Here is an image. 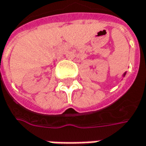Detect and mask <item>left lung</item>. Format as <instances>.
Masks as SVG:
<instances>
[{"instance_id":"1","label":"left lung","mask_w":146,"mask_h":146,"mask_svg":"<svg viewBox=\"0 0 146 146\" xmlns=\"http://www.w3.org/2000/svg\"><path fill=\"white\" fill-rule=\"evenodd\" d=\"M125 74H126V73H124V75H123V77H125Z\"/></svg>"}]
</instances>
